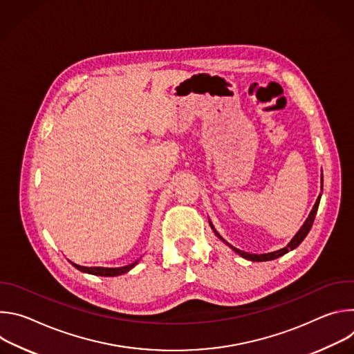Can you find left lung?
Returning <instances> with one entry per match:
<instances>
[{
  "label": "left lung",
  "instance_id": "8db88e82",
  "mask_svg": "<svg viewBox=\"0 0 354 354\" xmlns=\"http://www.w3.org/2000/svg\"><path fill=\"white\" fill-rule=\"evenodd\" d=\"M321 182H324V179L321 178ZM319 200H321V194L318 196V198H317V201H315V205H314V207H313V210H311V213H310V216H308V218L306 220V223L302 224V227L299 228V231L294 235V238L288 242V245L286 246V248H283V249H279V250H274V252H269V254H262V255H257V254H248V252H243V250H241V249H236V248H234L232 245H230L217 231H216V228L213 227V224L210 223V227H212V230L214 231V234L224 242V243H227L231 249H234L236 254L239 255V257H242V258H245V259H248V261H252V262H266V261H273V259H277V258H280V257H283V255H286L287 252H290V250H292V249H295L302 241H304V238L307 236V234L310 232V230H311V227H313V224H314V218H315V216H317V212H318V206H319Z\"/></svg>",
  "mask_w": 354,
  "mask_h": 354
}]
</instances>
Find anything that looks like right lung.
I'll list each match as a JSON object with an SVG mask.
<instances>
[{
  "instance_id": "right-lung-1",
  "label": "right lung",
  "mask_w": 354,
  "mask_h": 354,
  "mask_svg": "<svg viewBox=\"0 0 354 354\" xmlns=\"http://www.w3.org/2000/svg\"><path fill=\"white\" fill-rule=\"evenodd\" d=\"M138 261H136L131 265L123 266V268H86V266H80L73 263L74 268H77L78 270L84 272V273H89V274H95V276H104V277H115V276H120L123 273H127L130 269H133L137 265Z\"/></svg>"
}]
</instances>
